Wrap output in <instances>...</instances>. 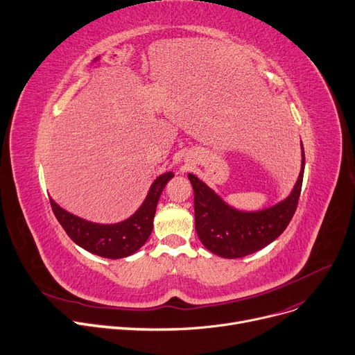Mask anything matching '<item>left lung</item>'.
Instances as JSON below:
<instances>
[{
    "instance_id": "8db88e82",
    "label": "left lung",
    "mask_w": 355,
    "mask_h": 355,
    "mask_svg": "<svg viewBox=\"0 0 355 355\" xmlns=\"http://www.w3.org/2000/svg\"><path fill=\"white\" fill-rule=\"evenodd\" d=\"M302 146V144H301ZM293 193L274 207L243 212L228 207L196 175L188 174L194 190L196 231L207 250L224 258H241L267 247L284 232L298 205L305 157Z\"/></svg>"
}]
</instances>
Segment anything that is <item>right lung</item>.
<instances>
[{"mask_svg": "<svg viewBox=\"0 0 355 355\" xmlns=\"http://www.w3.org/2000/svg\"><path fill=\"white\" fill-rule=\"evenodd\" d=\"M173 177V173L159 175L153 182L146 201L135 214L123 223L112 225L85 221L77 216L69 214L51 198L50 202L58 223L77 245L100 257L116 259L134 254L146 244L153 231V221L159 196L165 184Z\"/></svg>", "mask_w": 355, "mask_h": 355, "instance_id": "right-lung-1", "label": "right lung"}]
</instances>
